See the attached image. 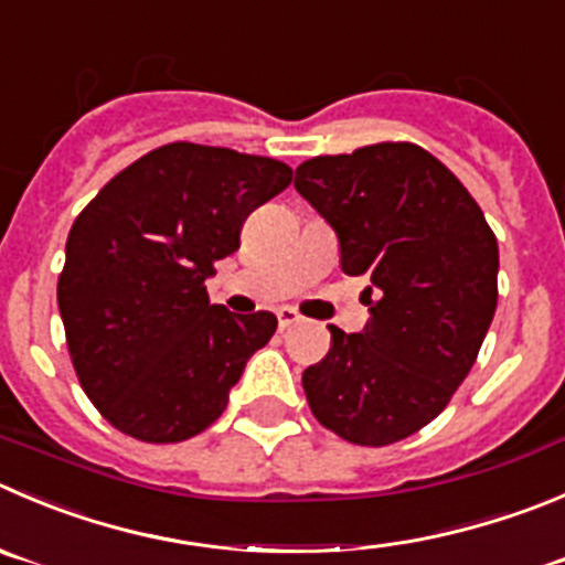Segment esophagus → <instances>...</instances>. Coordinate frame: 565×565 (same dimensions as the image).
Returning <instances> with one entry per match:
<instances>
[{
    "instance_id": "34e87169",
    "label": "esophagus",
    "mask_w": 565,
    "mask_h": 565,
    "mask_svg": "<svg viewBox=\"0 0 565 565\" xmlns=\"http://www.w3.org/2000/svg\"><path fill=\"white\" fill-rule=\"evenodd\" d=\"M299 319H302V316H299L297 310H294V308H279V310H277L279 330H288V327H294V324H297Z\"/></svg>"
}]
</instances>
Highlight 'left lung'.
I'll list each match as a JSON object with an SVG mask.
<instances>
[{"instance_id":"obj_1","label":"left lung","mask_w":565,"mask_h":565,"mask_svg":"<svg viewBox=\"0 0 565 565\" xmlns=\"http://www.w3.org/2000/svg\"><path fill=\"white\" fill-rule=\"evenodd\" d=\"M297 191L327 218L349 277L366 274L369 324H330V352L302 374L327 429L388 447L449 405L497 310V235L463 182L407 141L305 160Z\"/></svg>"}]
</instances>
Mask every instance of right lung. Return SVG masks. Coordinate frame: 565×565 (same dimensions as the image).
Listing matches in <instances>:
<instances>
[{
    "mask_svg": "<svg viewBox=\"0 0 565 565\" xmlns=\"http://www.w3.org/2000/svg\"><path fill=\"white\" fill-rule=\"evenodd\" d=\"M294 171L260 154L166 143L118 171L66 241L57 308L79 385L116 429L177 444L211 427L277 316L211 305L213 263Z\"/></svg>",
    "mask_w": 565,
    "mask_h": 565,
    "instance_id": "1",
    "label": "right lung"
}]
</instances>
